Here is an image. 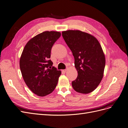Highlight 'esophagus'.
I'll return each instance as SVG.
<instances>
[{"instance_id": "34e87169", "label": "esophagus", "mask_w": 128, "mask_h": 128, "mask_svg": "<svg viewBox=\"0 0 128 128\" xmlns=\"http://www.w3.org/2000/svg\"><path fill=\"white\" fill-rule=\"evenodd\" d=\"M62 71H63L64 72H66L67 71V69H64V70H63Z\"/></svg>"}]
</instances>
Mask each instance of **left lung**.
Returning a JSON list of instances; mask_svg holds the SVG:
<instances>
[{
    "mask_svg": "<svg viewBox=\"0 0 128 128\" xmlns=\"http://www.w3.org/2000/svg\"><path fill=\"white\" fill-rule=\"evenodd\" d=\"M62 35L72 53L78 72L72 86L77 92L89 94L103 77L105 57L102 46L94 36L80 30L64 31Z\"/></svg>",
    "mask_w": 128,
    "mask_h": 128,
    "instance_id": "8db88e82",
    "label": "left lung"
}]
</instances>
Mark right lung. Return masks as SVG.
<instances>
[{
  "mask_svg": "<svg viewBox=\"0 0 128 128\" xmlns=\"http://www.w3.org/2000/svg\"><path fill=\"white\" fill-rule=\"evenodd\" d=\"M61 36L57 32H44L27 42L20 60V67L26 84L34 94L47 96L54 90L60 70L52 67L50 59L53 44Z\"/></svg>",
  "mask_w": 128,
  "mask_h": 128,
  "instance_id": "obj_1",
  "label": "right lung"
}]
</instances>
